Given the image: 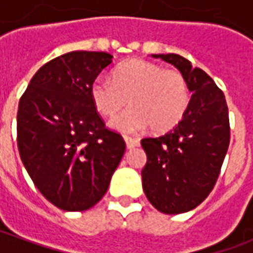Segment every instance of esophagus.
Wrapping results in <instances>:
<instances>
[{"instance_id": "1", "label": "esophagus", "mask_w": 253, "mask_h": 253, "mask_svg": "<svg viewBox=\"0 0 253 253\" xmlns=\"http://www.w3.org/2000/svg\"><path fill=\"white\" fill-rule=\"evenodd\" d=\"M125 141H126V148L127 149H134L135 146L139 145V141L137 138H130V137H125Z\"/></svg>"}]
</instances>
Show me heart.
Segmentation results:
<instances>
[{"label":"heart","instance_id":"b5f03b06","mask_svg":"<svg viewBox=\"0 0 253 253\" xmlns=\"http://www.w3.org/2000/svg\"><path fill=\"white\" fill-rule=\"evenodd\" d=\"M112 81L96 78L90 85V99L94 108L107 118L115 116L128 100L131 107L111 121L110 127L115 131L135 134L150 126L153 131L165 132L186 115L190 89L177 70L131 59L116 67Z\"/></svg>","mask_w":253,"mask_h":253}]
</instances>
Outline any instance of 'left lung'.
<instances>
[{"label": "left lung", "instance_id": "left-lung-1", "mask_svg": "<svg viewBox=\"0 0 253 253\" xmlns=\"http://www.w3.org/2000/svg\"><path fill=\"white\" fill-rule=\"evenodd\" d=\"M184 76L191 100L177 126L141 141L148 161L142 187L164 214H180L201 205L211 192L230 139L226 100L210 76L177 54H152Z\"/></svg>", "mask_w": 253, "mask_h": 253}]
</instances>
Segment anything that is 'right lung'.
<instances>
[{
    "mask_svg": "<svg viewBox=\"0 0 253 253\" xmlns=\"http://www.w3.org/2000/svg\"><path fill=\"white\" fill-rule=\"evenodd\" d=\"M112 55L72 51L36 72L17 111V146L42 195L65 211L94 206L108 190L125 154L90 99V85Z\"/></svg>",
    "mask_w": 253,
    "mask_h": 253,
    "instance_id": "obj_1",
    "label": "right lung"
}]
</instances>
